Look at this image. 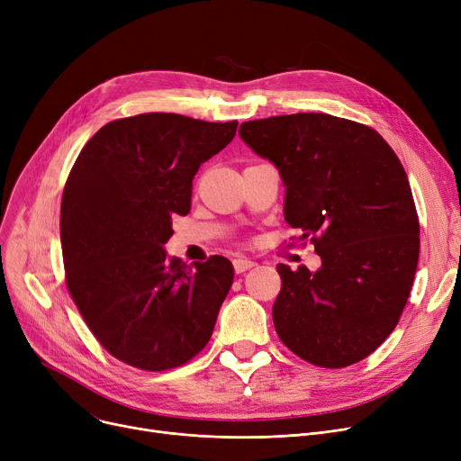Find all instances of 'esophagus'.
Masks as SVG:
<instances>
[{
	"instance_id": "34e87169",
	"label": "esophagus",
	"mask_w": 461,
	"mask_h": 461,
	"mask_svg": "<svg viewBox=\"0 0 461 461\" xmlns=\"http://www.w3.org/2000/svg\"><path fill=\"white\" fill-rule=\"evenodd\" d=\"M252 267H256V261H252V259H243V258L233 259V269H235L237 275L239 273H245V271H249Z\"/></svg>"
}]
</instances>
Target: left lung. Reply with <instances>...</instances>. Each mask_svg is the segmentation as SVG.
I'll return each instance as SVG.
<instances>
[{
    "label": "left lung",
    "mask_w": 461,
    "mask_h": 461,
    "mask_svg": "<svg viewBox=\"0 0 461 461\" xmlns=\"http://www.w3.org/2000/svg\"><path fill=\"white\" fill-rule=\"evenodd\" d=\"M239 136L276 166L285 222L321 256L318 271L276 265L280 340L316 366L355 365L394 330L417 271L420 228L403 166L374 129L329 113L254 119Z\"/></svg>",
    "instance_id": "obj_1"
}]
</instances>
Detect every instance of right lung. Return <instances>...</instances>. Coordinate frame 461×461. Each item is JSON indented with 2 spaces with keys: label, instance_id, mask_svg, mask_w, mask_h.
I'll return each instance as SVG.
<instances>
[{
  "label": "right lung",
  "instance_id": "obj_1",
  "mask_svg": "<svg viewBox=\"0 0 461 461\" xmlns=\"http://www.w3.org/2000/svg\"><path fill=\"white\" fill-rule=\"evenodd\" d=\"M237 121L179 113L112 121L78 155L61 200L68 292L103 348L131 366L185 365L212 334L233 284L222 256L188 267L164 245L188 214L202 162L233 140Z\"/></svg>",
  "mask_w": 461,
  "mask_h": 461
}]
</instances>
